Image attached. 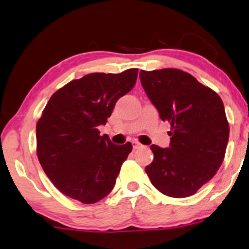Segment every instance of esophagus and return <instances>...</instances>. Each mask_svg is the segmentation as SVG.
<instances>
[{"label": "esophagus", "instance_id": "1", "mask_svg": "<svg viewBox=\"0 0 249 249\" xmlns=\"http://www.w3.org/2000/svg\"><path fill=\"white\" fill-rule=\"evenodd\" d=\"M132 146H133V149L137 150V149H139V147H142V144L138 143V142L133 141V142H132Z\"/></svg>", "mask_w": 249, "mask_h": 249}]
</instances>
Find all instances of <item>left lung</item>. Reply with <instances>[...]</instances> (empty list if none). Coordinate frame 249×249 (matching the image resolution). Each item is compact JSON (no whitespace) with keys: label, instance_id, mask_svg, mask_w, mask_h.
<instances>
[{"label":"left lung","instance_id":"1","mask_svg":"<svg viewBox=\"0 0 249 249\" xmlns=\"http://www.w3.org/2000/svg\"><path fill=\"white\" fill-rule=\"evenodd\" d=\"M142 86L162 120L171 125L170 146L151 145L145 168L156 189L188 197L215 176L229 138L225 106L216 92L176 68L141 71Z\"/></svg>","mask_w":249,"mask_h":249}]
</instances>
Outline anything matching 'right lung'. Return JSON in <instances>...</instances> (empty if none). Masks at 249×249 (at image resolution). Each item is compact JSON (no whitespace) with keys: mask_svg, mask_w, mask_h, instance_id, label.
Here are the masks:
<instances>
[{"mask_svg":"<svg viewBox=\"0 0 249 249\" xmlns=\"http://www.w3.org/2000/svg\"><path fill=\"white\" fill-rule=\"evenodd\" d=\"M138 70L91 73L72 80L48 100L36 124V154L43 171L64 195L91 204L107 196L132 151L116 145L105 125L120 97L135 86Z\"/></svg>","mask_w":249,"mask_h":249,"instance_id":"right-lung-1","label":"right lung"}]
</instances>
